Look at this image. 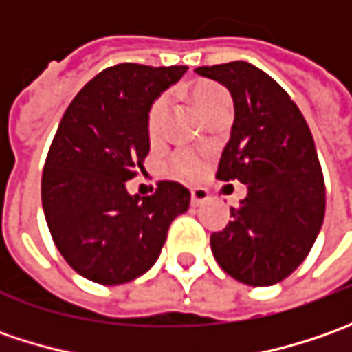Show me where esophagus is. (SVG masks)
<instances>
[{"label": "esophagus", "mask_w": 352, "mask_h": 352, "mask_svg": "<svg viewBox=\"0 0 352 352\" xmlns=\"http://www.w3.org/2000/svg\"><path fill=\"white\" fill-rule=\"evenodd\" d=\"M190 196H192V206H201L210 199V192L206 188H192Z\"/></svg>", "instance_id": "34e87169"}]
</instances>
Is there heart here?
Listing matches in <instances>:
<instances>
[{"label":"heart","instance_id":"heart-1","mask_svg":"<svg viewBox=\"0 0 352 352\" xmlns=\"http://www.w3.org/2000/svg\"><path fill=\"white\" fill-rule=\"evenodd\" d=\"M188 94L192 98V102L196 103L197 109L204 113V117H210L213 111H217L219 107H223L229 103V94L223 86L210 82V80H196L190 84ZM168 107V98L166 96H158L155 102L151 103L148 113H146V135L151 141H155L160 137L162 131V121L164 113ZM208 166V153L196 151V148H178L174 151L168 158L170 176L180 178V180H197Z\"/></svg>","mask_w":352,"mask_h":352}]
</instances>
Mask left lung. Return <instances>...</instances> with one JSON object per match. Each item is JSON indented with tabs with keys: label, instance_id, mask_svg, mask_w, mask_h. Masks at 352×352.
<instances>
[{
	"label": "left lung",
	"instance_id": "8db88e82",
	"mask_svg": "<svg viewBox=\"0 0 352 352\" xmlns=\"http://www.w3.org/2000/svg\"><path fill=\"white\" fill-rule=\"evenodd\" d=\"M231 91L235 123L217 178L247 184L231 221L211 233L215 261L249 286H272L304 263L325 217V182L311 131L288 91L249 62L199 66Z\"/></svg>",
	"mask_w": 352,
	"mask_h": 352
}]
</instances>
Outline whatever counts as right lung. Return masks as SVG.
<instances>
[{
    "instance_id": "add662e5",
    "label": "right lung",
    "mask_w": 352,
    "mask_h": 352,
    "mask_svg": "<svg viewBox=\"0 0 352 352\" xmlns=\"http://www.w3.org/2000/svg\"><path fill=\"white\" fill-rule=\"evenodd\" d=\"M188 66L123 62L102 70L76 94L48 148L41 180L56 249L80 276L125 284L156 263L170 223L190 208L182 184L162 180L151 196H129L151 142V103Z\"/></svg>"
}]
</instances>
